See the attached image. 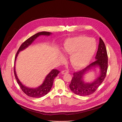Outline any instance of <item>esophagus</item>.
<instances>
[{
  "label": "esophagus",
  "instance_id": "1",
  "mask_svg": "<svg viewBox=\"0 0 122 122\" xmlns=\"http://www.w3.org/2000/svg\"><path fill=\"white\" fill-rule=\"evenodd\" d=\"M61 73H62V74H66V73H68V71L67 70H64V71H63L61 72Z\"/></svg>",
  "mask_w": 122,
  "mask_h": 122
}]
</instances>
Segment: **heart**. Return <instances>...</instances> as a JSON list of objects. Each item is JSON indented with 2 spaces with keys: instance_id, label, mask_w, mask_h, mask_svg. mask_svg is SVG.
I'll list each match as a JSON object with an SVG mask.
<instances>
[{
  "instance_id": "obj_1",
  "label": "heart",
  "mask_w": 122,
  "mask_h": 122,
  "mask_svg": "<svg viewBox=\"0 0 122 122\" xmlns=\"http://www.w3.org/2000/svg\"><path fill=\"white\" fill-rule=\"evenodd\" d=\"M96 49L97 43L95 40L84 36L67 39L62 48L64 54L71 55L70 62L76 68H81L87 65Z\"/></svg>"
}]
</instances>
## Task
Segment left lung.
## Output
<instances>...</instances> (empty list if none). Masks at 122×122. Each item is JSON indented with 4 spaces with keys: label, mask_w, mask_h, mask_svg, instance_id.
<instances>
[{
    "label": "left lung",
    "mask_w": 122,
    "mask_h": 122,
    "mask_svg": "<svg viewBox=\"0 0 122 122\" xmlns=\"http://www.w3.org/2000/svg\"><path fill=\"white\" fill-rule=\"evenodd\" d=\"M95 58L96 60L85 68L74 72L69 88L74 94L81 96H88L94 93L105 79L108 69V57L106 48L100 37L98 50ZM98 66L101 69L100 76L92 83H84L82 80L83 76L92 67Z\"/></svg>",
    "instance_id": "left-lung-1"
}]
</instances>
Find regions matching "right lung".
Wrapping results in <instances>:
<instances>
[{"label":"right lung","mask_w":122,"mask_h":122,"mask_svg":"<svg viewBox=\"0 0 122 122\" xmlns=\"http://www.w3.org/2000/svg\"><path fill=\"white\" fill-rule=\"evenodd\" d=\"M51 34V33L49 32H46V31L41 32L34 35L33 36H31V37L27 39L21 44L18 51H17V53L16 54V56L15 57V61H16V57L17 56H18L19 51L22 50H23L24 49L27 47L37 37H38L40 35L49 36ZM59 72L60 71L57 70V69H53V70H52L46 77L43 83L41 86H40L39 87H38L36 88H29L26 87L23 85L21 83V82L20 81L18 78H17V76L15 71V66H14V74L15 78L17 80V83H18V84L19 85L22 91L27 96L31 97L39 98V97H42L45 95H46L50 91L51 89V88L52 86H53V82L55 78L57 76V75Z\"/></svg>","instance_id":"1"}]
</instances>
